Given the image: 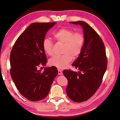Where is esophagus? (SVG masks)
Masks as SVG:
<instances>
[{
  "mask_svg": "<svg viewBox=\"0 0 120 120\" xmlns=\"http://www.w3.org/2000/svg\"><path fill=\"white\" fill-rule=\"evenodd\" d=\"M58 75H62V72L61 71L60 69H58Z\"/></svg>",
  "mask_w": 120,
  "mask_h": 120,
  "instance_id": "obj_1",
  "label": "esophagus"
}]
</instances>
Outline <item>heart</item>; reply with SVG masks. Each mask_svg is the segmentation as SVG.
<instances>
[{
	"instance_id": "1",
	"label": "heart",
	"mask_w": 120,
	"mask_h": 120,
	"mask_svg": "<svg viewBox=\"0 0 120 120\" xmlns=\"http://www.w3.org/2000/svg\"><path fill=\"white\" fill-rule=\"evenodd\" d=\"M56 40L64 43V46L61 56H55L51 58L49 64L51 66L59 69H64L72 59V56L76 57L82 52L84 47L85 38L80 32L74 33L71 30L62 28L53 34ZM42 46L44 51L48 55L53 54V44L51 40L46 38L44 39Z\"/></svg>"
}]
</instances>
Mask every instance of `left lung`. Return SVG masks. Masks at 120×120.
<instances>
[{
  "label": "left lung",
  "instance_id": "1",
  "mask_svg": "<svg viewBox=\"0 0 120 120\" xmlns=\"http://www.w3.org/2000/svg\"><path fill=\"white\" fill-rule=\"evenodd\" d=\"M70 23L82 26L85 42L82 52L72 64L78 71L64 70L68 80L66 89L69 98L76 102L88 99L96 92L107 68L104 44L98 34L88 24L82 21Z\"/></svg>",
  "mask_w": 120,
  "mask_h": 120
}]
</instances>
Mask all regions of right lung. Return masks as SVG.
Masks as SVG:
<instances>
[{
  "instance_id": "obj_1",
  "label": "right lung",
  "mask_w": 120,
  "mask_h": 120,
  "mask_svg": "<svg viewBox=\"0 0 120 120\" xmlns=\"http://www.w3.org/2000/svg\"><path fill=\"white\" fill-rule=\"evenodd\" d=\"M56 23H32L18 38L11 50L12 79L20 93L30 101H40L47 96L58 75L54 66L45 67L43 72L38 69L48 61L42 43L46 33Z\"/></svg>"
}]
</instances>
